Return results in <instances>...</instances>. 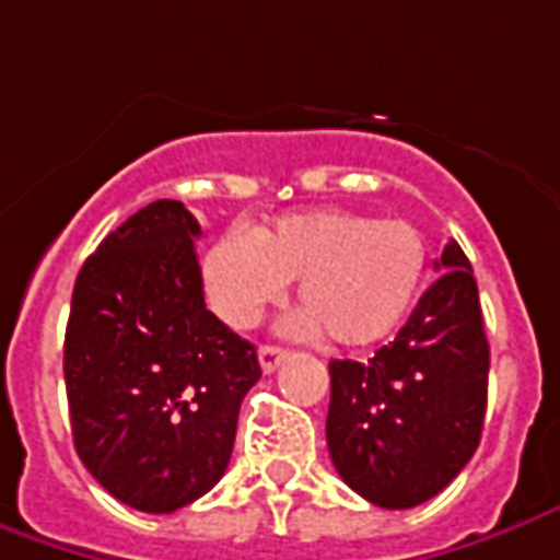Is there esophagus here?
I'll return each mask as SVG.
<instances>
[{
    "instance_id": "obj_1",
    "label": "esophagus",
    "mask_w": 560,
    "mask_h": 560,
    "mask_svg": "<svg viewBox=\"0 0 560 560\" xmlns=\"http://www.w3.org/2000/svg\"><path fill=\"white\" fill-rule=\"evenodd\" d=\"M284 355H288V352H284L281 346H260V368H264L266 374H272L281 361H284Z\"/></svg>"
}]
</instances>
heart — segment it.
Returning <instances> with one entry per match:
<instances>
[{"mask_svg": "<svg viewBox=\"0 0 560 560\" xmlns=\"http://www.w3.org/2000/svg\"><path fill=\"white\" fill-rule=\"evenodd\" d=\"M425 272V242L408 220H376L349 208L279 217L260 230H230L205 250L201 276L217 315L254 325L300 279L306 306L296 328L361 349L405 322Z\"/></svg>", "mask_w": 560, "mask_h": 560, "instance_id": "1", "label": "heart"}]
</instances>
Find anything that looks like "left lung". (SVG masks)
<instances>
[{
	"label": "left lung",
	"mask_w": 560,
	"mask_h": 560,
	"mask_svg": "<svg viewBox=\"0 0 560 560\" xmlns=\"http://www.w3.org/2000/svg\"><path fill=\"white\" fill-rule=\"evenodd\" d=\"M408 325L368 361H330L328 451L349 488L413 509L469 463L488 408L490 346L469 257L447 242Z\"/></svg>",
	"instance_id": "obj_1"
}]
</instances>
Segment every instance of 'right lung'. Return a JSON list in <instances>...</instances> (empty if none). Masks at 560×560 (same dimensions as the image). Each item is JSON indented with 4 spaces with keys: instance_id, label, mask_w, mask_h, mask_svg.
I'll return each instance as SVG.
<instances>
[{
    "instance_id": "add662e5",
    "label": "right lung",
    "mask_w": 560,
    "mask_h": 560,
    "mask_svg": "<svg viewBox=\"0 0 560 560\" xmlns=\"http://www.w3.org/2000/svg\"><path fill=\"white\" fill-rule=\"evenodd\" d=\"M184 201L159 199L79 269L63 340L75 454L119 503L168 515L230 466L257 349L205 306Z\"/></svg>"
}]
</instances>
